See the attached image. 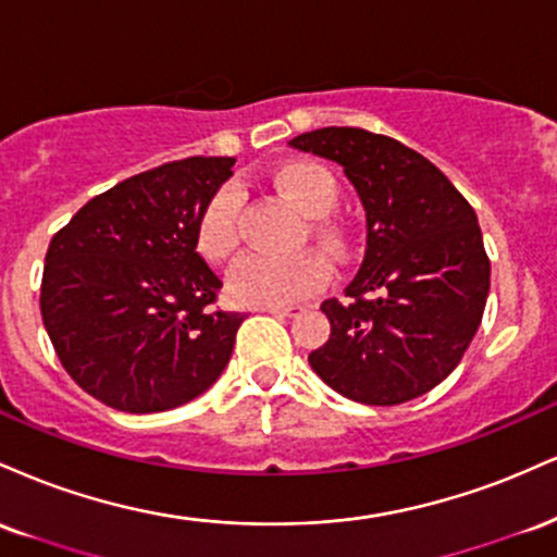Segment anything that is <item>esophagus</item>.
<instances>
[{"mask_svg":"<svg viewBox=\"0 0 557 557\" xmlns=\"http://www.w3.org/2000/svg\"><path fill=\"white\" fill-rule=\"evenodd\" d=\"M263 310L271 312V315H278V318H292V315H297L302 307H299V305H281V307H263Z\"/></svg>","mask_w":557,"mask_h":557,"instance_id":"esophagus-1","label":"esophagus"}]
</instances>
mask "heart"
<instances>
[{
    "label": "heart",
    "instance_id": "1",
    "mask_svg": "<svg viewBox=\"0 0 557 557\" xmlns=\"http://www.w3.org/2000/svg\"><path fill=\"white\" fill-rule=\"evenodd\" d=\"M273 185L310 219H323L338 200V182L323 163L289 161L273 174ZM242 195L234 185L221 187L208 200L198 221V250L208 263L224 265L239 250ZM331 276L325 258L315 250L294 255L252 252L228 273L226 292L245 307H281L307 297Z\"/></svg>",
    "mask_w": 557,
    "mask_h": 557
}]
</instances>
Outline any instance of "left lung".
<instances>
[{
    "instance_id": "8db88e82",
    "label": "left lung",
    "mask_w": 557,
    "mask_h": 557,
    "mask_svg": "<svg viewBox=\"0 0 557 557\" xmlns=\"http://www.w3.org/2000/svg\"><path fill=\"white\" fill-rule=\"evenodd\" d=\"M292 148L336 161L364 208L368 247L344 294L320 310V381L351 401L394 407L443 383L482 323L490 260L474 208L424 156L359 127L297 135Z\"/></svg>"
}]
</instances>
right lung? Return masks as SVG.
Masks as SVG:
<instances>
[{
    "label": "right lung",
    "instance_id": "right-lung-1",
    "mask_svg": "<svg viewBox=\"0 0 557 557\" xmlns=\"http://www.w3.org/2000/svg\"><path fill=\"white\" fill-rule=\"evenodd\" d=\"M232 166L195 156L129 176L51 239L46 333L72 381L107 407H182L228 364L245 315L211 307L221 278L198 252V221Z\"/></svg>",
    "mask_w": 557,
    "mask_h": 557
}]
</instances>
